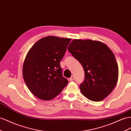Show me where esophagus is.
Here are the masks:
<instances>
[{
    "label": "esophagus",
    "instance_id": "obj_1",
    "mask_svg": "<svg viewBox=\"0 0 131 131\" xmlns=\"http://www.w3.org/2000/svg\"><path fill=\"white\" fill-rule=\"evenodd\" d=\"M74 80V76H72L70 78V81H72V80Z\"/></svg>",
    "mask_w": 131,
    "mask_h": 131
}]
</instances>
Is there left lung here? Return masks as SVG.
<instances>
[{
  "label": "left lung",
  "mask_w": 131,
  "mask_h": 131,
  "mask_svg": "<svg viewBox=\"0 0 131 131\" xmlns=\"http://www.w3.org/2000/svg\"><path fill=\"white\" fill-rule=\"evenodd\" d=\"M68 49L84 70L81 93L93 101L104 99L114 90L118 78V65L111 49L100 41L77 39L70 42Z\"/></svg>",
  "instance_id": "1"
}]
</instances>
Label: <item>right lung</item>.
<instances>
[{
  "mask_svg": "<svg viewBox=\"0 0 131 131\" xmlns=\"http://www.w3.org/2000/svg\"><path fill=\"white\" fill-rule=\"evenodd\" d=\"M70 40L45 37L28 52L23 64V78L30 91L40 99H53L68 84V80L63 77L60 62Z\"/></svg>",
  "mask_w": 131,
  "mask_h": 131,
  "instance_id": "obj_1",
  "label": "right lung"
}]
</instances>
